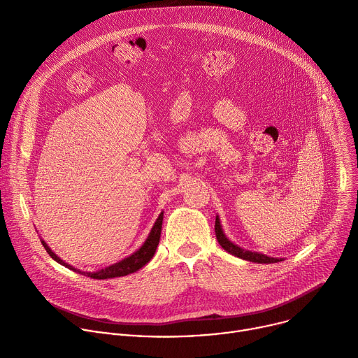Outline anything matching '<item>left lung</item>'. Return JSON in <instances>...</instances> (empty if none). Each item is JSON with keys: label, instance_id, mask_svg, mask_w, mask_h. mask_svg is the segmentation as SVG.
I'll return each instance as SVG.
<instances>
[{"label": "left lung", "instance_id": "8db88e82", "mask_svg": "<svg viewBox=\"0 0 358 358\" xmlns=\"http://www.w3.org/2000/svg\"><path fill=\"white\" fill-rule=\"evenodd\" d=\"M215 235H217V239H218L220 245L227 252H229L231 255H234V257H236V258H241V259H245V261H249V262H255V264H276V262L282 261V258H272V257H268V255H264V253H259V252H252V250L242 249L238 245L232 243L225 236L218 217L215 218Z\"/></svg>", "mask_w": 358, "mask_h": 358}]
</instances>
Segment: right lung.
Returning <instances> with one entry per match:
<instances>
[{
	"label": "right lung",
	"mask_w": 358,
	"mask_h": 358,
	"mask_svg": "<svg viewBox=\"0 0 358 358\" xmlns=\"http://www.w3.org/2000/svg\"><path fill=\"white\" fill-rule=\"evenodd\" d=\"M162 225H163V213L159 215L157 221L155 222V225H152L145 242L140 246V249H137L134 253H131L130 257L122 259L120 262L117 264H113L108 268H103L100 271H96V272H82L68 264H65L59 257H57V253L52 252V249H50L46 242L43 239H41V243L43 245L45 250L49 253V257L52 258L54 261H57L58 264L64 265L65 268L73 271V272H79L85 276H89V278H93V279H110V278H119V276H126L129 273H134L137 272L138 269H141L145 264H148L151 261V258L155 257L156 253V249L159 246V242H160V235H162Z\"/></svg>",
	"instance_id": "add662e5"
}]
</instances>
